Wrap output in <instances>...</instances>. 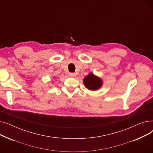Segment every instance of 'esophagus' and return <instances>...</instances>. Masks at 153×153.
I'll return each mask as SVG.
<instances>
[{
	"label": "esophagus",
	"instance_id": "1",
	"mask_svg": "<svg viewBox=\"0 0 153 153\" xmlns=\"http://www.w3.org/2000/svg\"><path fill=\"white\" fill-rule=\"evenodd\" d=\"M69 77H75L76 76V74L73 73V72H69Z\"/></svg>",
	"mask_w": 153,
	"mask_h": 153
}]
</instances>
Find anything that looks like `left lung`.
<instances>
[{
  "label": "left lung",
  "instance_id": "left-lung-1",
  "mask_svg": "<svg viewBox=\"0 0 153 153\" xmlns=\"http://www.w3.org/2000/svg\"><path fill=\"white\" fill-rule=\"evenodd\" d=\"M83 82L87 89L91 91H97L99 89L103 84L102 79L95 76L93 73H90L85 77Z\"/></svg>",
  "mask_w": 153,
  "mask_h": 153
}]
</instances>
